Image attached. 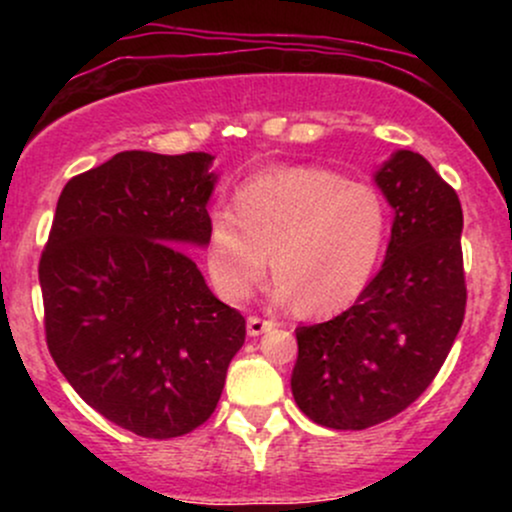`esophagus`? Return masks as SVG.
<instances>
[{"instance_id":"34e87169","label":"esophagus","mask_w":512,"mask_h":512,"mask_svg":"<svg viewBox=\"0 0 512 512\" xmlns=\"http://www.w3.org/2000/svg\"><path fill=\"white\" fill-rule=\"evenodd\" d=\"M274 325H276L274 320H264V317L250 315V317H248V334H250V337H260L262 332L272 330Z\"/></svg>"}]
</instances>
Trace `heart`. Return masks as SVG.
Returning a JSON list of instances; mask_svg holds the SVG:
<instances>
[{"instance_id": "obj_1", "label": "heart", "mask_w": 512, "mask_h": 512, "mask_svg": "<svg viewBox=\"0 0 512 512\" xmlns=\"http://www.w3.org/2000/svg\"><path fill=\"white\" fill-rule=\"evenodd\" d=\"M390 209L368 182L327 168H274L245 180L233 209L207 223V267L226 301H245L267 272L276 293L303 308L332 310L366 289L383 257Z\"/></svg>"}]
</instances>
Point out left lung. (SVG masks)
<instances>
[{"label":"left lung","mask_w":512,"mask_h":512,"mask_svg":"<svg viewBox=\"0 0 512 512\" xmlns=\"http://www.w3.org/2000/svg\"><path fill=\"white\" fill-rule=\"evenodd\" d=\"M375 182L395 209L383 269L344 313L296 330L293 399L334 431L383 424L424 395L467 308L457 192L414 151H397Z\"/></svg>","instance_id":"obj_1"}]
</instances>
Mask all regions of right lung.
I'll list each match as a JSON object with an SVG mask.
<instances>
[{
	"instance_id": "add662e5",
	"label": "right lung",
	"mask_w": 512,
	"mask_h": 512,
	"mask_svg": "<svg viewBox=\"0 0 512 512\" xmlns=\"http://www.w3.org/2000/svg\"><path fill=\"white\" fill-rule=\"evenodd\" d=\"M209 154L120 151L64 185L38 276L52 361L88 407L142 438L214 414L245 317L178 245H207Z\"/></svg>"
}]
</instances>
